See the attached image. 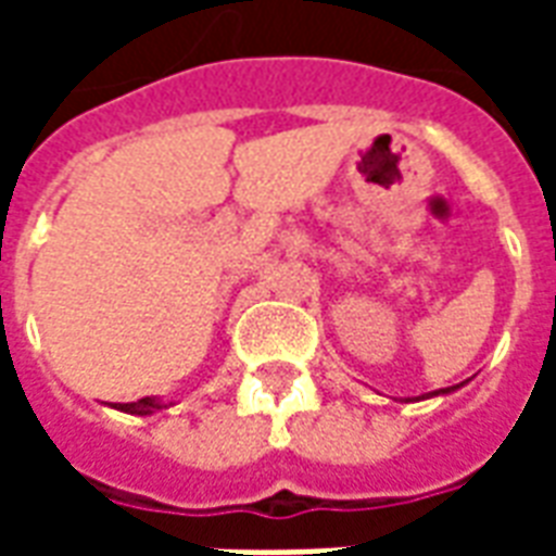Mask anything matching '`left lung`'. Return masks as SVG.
Returning <instances> with one entry per match:
<instances>
[{"instance_id":"left-lung-1","label":"left lung","mask_w":556,"mask_h":556,"mask_svg":"<svg viewBox=\"0 0 556 556\" xmlns=\"http://www.w3.org/2000/svg\"><path fill=\"white\" fill-rule=\"evenodd\" d=\"M438 393H450V387H446V390H434V393H429V396H438ZM429 396H422V399H429Z\"/></svg>"}]
</instances>
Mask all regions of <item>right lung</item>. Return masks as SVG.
Here are the masks:
<instances>
[{
	"instance_id": "1",
	"label": "right lung",
	"mask_w": 556,
	"mask_h": 556,
	"mask_svg": "<svg viewBox=\"0 0 556 556\" xmlns=\"http://www.w3.org/2000/svg\"><path fill=\"white\" fill-rule=\"evenodd\" d=\"M118 410H127V414H139V417H146V414H154V410L166 408V405H160L157 399H137V402H127V405H115Z\"/></svg>"
}]
</instances>
